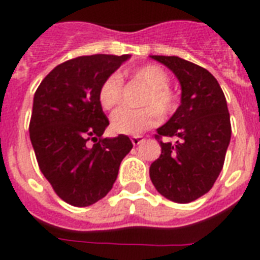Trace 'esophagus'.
Returning <instances> with one entry per match:
<instances>
[{
  "label": "esophagus",
  "instance_id": "1",
  "mask_svg": "<svg viewBox=\"0 0 260 260\" xmlns=\"http://www.w3.org/2000/svg\"><path fill=\"white\" fill-rule=\"evenodd\" d=\"M131 141H132V143H134V146H138L139 143H142V142H143V136H141V135L132 136V138H131Z\"/></svg>",
  "mask_w": 260,
  "mask_h": 260
}]
</instances>
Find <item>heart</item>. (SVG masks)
I'll list each match as a JSON object with an SVG mask.
<instances>
[{"mask_svg": "<svg viewBox=\"0 0 260 260\" xmlns=\"http://www.w3.org/2000/svg\"><path fill=\"white\" fill-rule=\"evenodd\" d=\"M132 76L147 87L142 99V106L149 107L141 110L122 108L113 114L111 128L121 135L138 136L150 129L158 122V114L167 115L175 107L174 94L169 90L170 78L167 72L157 65H143L134 69ZM122 99V79L117 74L108 76L99 90V102L104 110H113ZM156 108L154 110L152 108Z\"/></svg>", "mask_w": 260, "mask_h": 260, "instance_id": "obj_1", "label": "heart"}]
</instances>
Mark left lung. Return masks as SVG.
<instances>
[{
	"label": "left lung",
	"instance_id": "left-lung-1",
	"mask_svg": "<svg viewBox=\"0 0 260 260\" xmlns=\"http://www.w3.org/2000/svg\"><path fill=\"white\" fill-rule=\"evenodd\" d=\"M180 80L181 104L157 129L161 154L149 170L160 195L177 203H189L212 189L223 169L231 139L227 102L216 78L207 69L180 57L150 55ZM175 136V144L161 142Z\"/></svg>",
	"mask_w": 260,
	"mask_h": 260
}]
</instances>
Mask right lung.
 <instances>
[{"mask_svg":"<svg viewBox=\"0 0 260 260\" xmlns=\"http://www.w3.org/2000/svg\"><path fill=\"white\" fill-rule=\"evenodd\" d=\"M129 58L94 54L69 59L35 93L29 132L37 163L55 193L72 206H90L107 195L132 149L126 135L103 138L110 122L99 102L103 82Z\"/></svg>","mask_w":260,"mask_h":260,"instance_id":"1","label":"right lung"}]
</instances>
